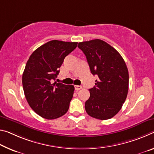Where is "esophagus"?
I'll return each mask as SVG.
<instances>
[{"instance_id":"esophagus-1","label":"esophagus","mask_w":154,"mask_h":154,"mask_svg":"<svg viewBox=\"0 0 154 154\" xmlns=\"http://www.w3.org/2000/svg\"><path fill=\"white\" fill-rule=\"evenodd\" d=\"M82 88V87L81 86H75V90H79Z\"/></svg>"}]
</instances>
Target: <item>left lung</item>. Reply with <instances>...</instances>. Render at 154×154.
I'll list each match as a JSON object with an SVG mask.
<instances>
[{"label": "left lung", "instance_id": "left-lung-1", "mask_svg": "<svg viewBox=\"0 0 154 154\" xmlns=\"http://www.w3.org/2000/svg\"><path fill=\"white\" fill-rule=\"evenodd\" d=\"M78 47L86 55L92 74L99 77L89 89L86 111L100 120L111 119L121 109L128 95L129 73L125 61L115 48L99 39L79 42Z\"/></svg>", "mask_w": 154, "mask_h": 154}]
</instances>
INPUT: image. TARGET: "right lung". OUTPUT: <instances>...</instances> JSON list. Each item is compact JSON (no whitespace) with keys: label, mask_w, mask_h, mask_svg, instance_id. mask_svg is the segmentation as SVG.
Instances as JSON below:
<instances>
[{"label":"right lung","mask_w":154,"mask_h":154,"mask_svg":"<svg viewBox=\"0 0 154 154\" xmlns=\"http://www.w3.org/2000/svg\"><path fill=\"white\" fill-rule=\"evenodd\" d=\"M77 42L51 40L34 51L23 74V86L29 106L39 116L55 119L66 113L75 87L55 81L66 56Z\"/></svg>","instance_id":"right-lung-1"}]
</instances>
